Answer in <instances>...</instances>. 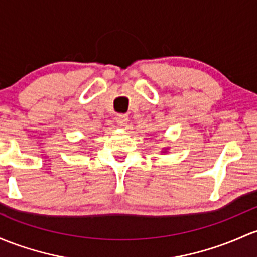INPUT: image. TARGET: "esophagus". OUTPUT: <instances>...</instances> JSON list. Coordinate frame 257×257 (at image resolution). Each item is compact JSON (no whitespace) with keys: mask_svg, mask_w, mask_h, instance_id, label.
<instances>
[{"mask_svg":"<svg viewBox=\"0 0 257 257\" xmlns=\"http://www.w3.org/2000/svg\"><path fill=\"white\" fill-rule=\"evenodd\" d=\"M127 121H128V116H127V115H125V114L117 115L116 122H117L118 126H125L126 123H127Z\"/></svg>","mask_w":257,"mask_h":257,"instance_id":"1","label":"esophagus"}]
</instances>
